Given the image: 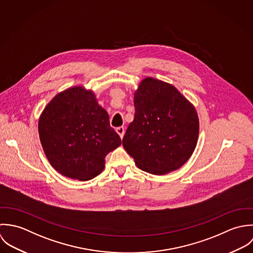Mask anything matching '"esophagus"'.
<instances>
[{"label":"esophagus","instance_id":"esophagus-1","mask_svg":"<svg viewBox=\"0 0 253 253\" xmlns=\"http://www.w3.org/2000/svg\"><path fill=\"white\" fill-rule=\"evenodd\" d=\"M116 132L120 136V138L122 139L123 136H124V133H125V129H124V127H118V128H116Z\"/></svg>","mask_w":253,"mask_h":253}]
</instances>
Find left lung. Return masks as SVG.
Here are the masks:
<instances>
[{
	"mask_svg": "<svg viewBox=\"0 0 253 253\" xmlns=\"http://www.w3.org/2000/svg\"><path fill=\"white\" fill-rule=\"evenodd\" d=\"M135 116L122 145L137 166L153 175L179 169L199 138L195 106L174 86L148 77L134 95Z\"/></svg>",
	"mask_w": 253,
	"mask_h": 253,
	"instance_id": "8db88e82",
	"label": "left lung"
}]
</instances>
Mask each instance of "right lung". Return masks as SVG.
Wrapping results in <instances>:
<instances>
[{"mask_svg": "<svg viewBox=\"0 0 253 253\" xmlns=\"http://www.w3.org/2000/svg\"><path fill=\"white\" fill-rule=\"evenodd\" d=\"M39 136L51 166L63 176L88 181L99 175L104 158L121 145L108 113L92 91L73 87L57 94L39 119Z\"/></svg>", "mask_w": 253, "mask_h": 253, "instance_id": "obj_1", "label": "right lung"}]
</instances>
